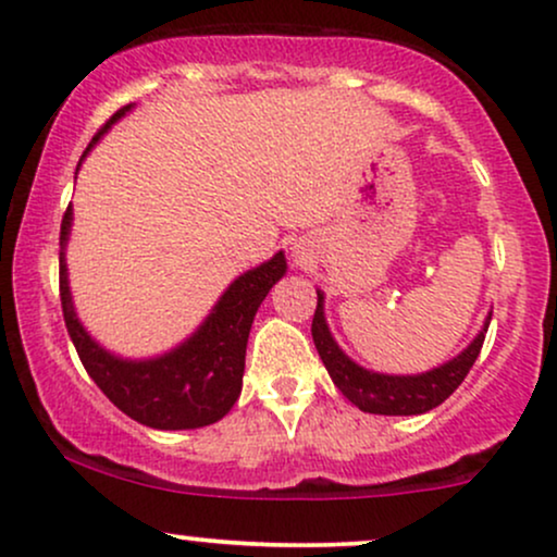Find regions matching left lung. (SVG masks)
<instances>
[{"label": "left lung", "instance_id": "8db88e82", "mask_svg": "<svg viewBox=\"0 0 557 557\" xmlns=\"http://www.w3.org/2000/svg\"><path fill=\"white\" fill-rule=\"evenodd\" d=\"M319 306L313 313V345L321 355V363L326 366L334 386L352 401L358 410L371 412V414H423L433 407H438L441 401H446L457 392V386L465 381L470 368L478 360L485 343L487 326H491L493 308L487 311L485 321H482L480 332L474 334V339L465 350L454 355L446 363L431 368L423 373H379L371 368H363L360 363L347 355L343 347L337 345L334 334L326 324L324 313V290L317 287Z\"/></svg>", "mask_w": 557, "mask_h": 557}]
</instances>
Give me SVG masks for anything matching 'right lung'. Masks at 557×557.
I'll list each match as a JSON object with an SVG mask.
<instances>
[{
    "label": "right lung",
    "mask_w": 557,
    "mask_h": 557,
    "mask_svg": "<svg viewBox=\"0 0 557 557\" xmlns=\"http://www.w3.org/2000/svg\"><path fill=\"white\" fill-rule=\"evenodd\" d=\"M132 109L134 103L113 113L109 124L87 145L77 171L87 152L100 143V137ZM72 220H75V212L70 205L62 220V236H59V246H62L59 293H62L66 332L77 347L87 376L96 381L100 392L124 414L156 431H191V428H205L223 420L236 405L240 386H244L246 345H249L253 317L272 285L280 283L287 272L285 251H277L272 259L238 274L184 343L150 358H124V355L106 350L77 317L75 298L70 290V272H66Z\"/></svg>",
    "instance_id": "1"
}]
</instances>
